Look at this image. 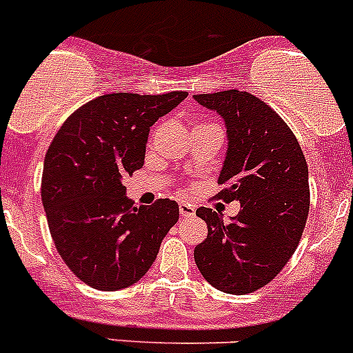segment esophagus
Returning a JSON list of instances; mask_svg holds the SVG:
<instances>
[{
	"label": "esophagus",
	"instance_id": "esophagus-1",
	"mask_svg": "<svg viewBox=\"0 0 353 353\" xmlns=\"http://www.w3.org/2000/svg\"><path fill=\"white\" fill-rule=\"evenodd\" d=\"M180 215L182 216H192L194 213H196V210H194V206L187 205V203H180Z\"/></svg>",
	"mask_w": 353,
	"mask_h": 353
}]
</instances>
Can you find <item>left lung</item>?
I'll return each instance as SVG.
<instances>
[{
	"label": "left lung",
	"mask_w": 353,
	"mask_h": 353,
	"mask_svg": "<svg viewBox=\"0 0 353 353\" xmlns=\"http://www.w3.org/2000/svg\"><path fill=\"white\" fill-rule=\"evenodd\" d=\"M194 99L225 122L228 152L219 183L225 201H240L231 222L212 208L196 210L208 236L194 248L205 280L228 294L270 283L299 245L310 210L308 166L294 132L250 92L231 89Z\"/></svg>",
	"instance_id": "1"
}]
</instances>
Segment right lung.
<instances>
[{
    "label": "right lung",
    "mask_w": 353,
    "mask_h": 353,
    "mask_svg": "<svg viewBox=\"0 0 353 353\" xmlns=\"http://www.w3.org/2000/svg\"><path fill=\"white\" fill-rule=\"evenodd\" d=\"M185 98L183 90L99 96L70 115L48 147L41 179L48 229L66 266L92 289L137 283L179 221L171 199L134 206L122 176L143 166L150 125Z\"/></svg>",
    "instance_id": "add662e5"
}]
</instances>
